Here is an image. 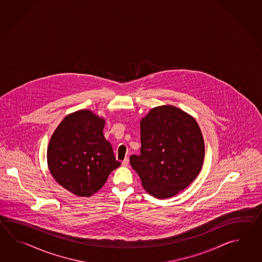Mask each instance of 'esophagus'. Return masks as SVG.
Instances as JSON below:
<instances>
[{"mask_svg":"<svg viewBox=\"0 0 262 262\" xmlns=\"http://www.w3.org/2000/svg\"><path fill=\"white\" fill-rule=\"evenodd\" d=\"M129 164V158L128 157H126L123 162H122V166L123 167H127Z\"/></svg>","mask_w":262,"mask_h":262,"instance_id":"1","label":"esophagus"}]
</instances>
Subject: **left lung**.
I'll list each match as a JSON object with an SVG mask.
<instances>
[{
    "instance_id": "obj_1",
    "label": "left lung",
    "mask_w": 262,
    "mask_h": 262,
    "mask_svg": "<svg viewBox=\"0 0 262 262\" xmlns=\"http://www.w3.org/2000/svg\"><path fill=\"white\" fill-rule=\"evenodd\" d=\"M140 142V155L130 156V164L144 189L157 199L176 195L201 171V129L195 119L175 106H157L141 120Z\"/></svg>"
}]
</instances>
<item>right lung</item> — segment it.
I'll return each instance as SVG.
<instances>
[{"label": "right lung", "instance_id": "1", "mask_svg": "<svg viewBox=\"0 0 262 262\" xmlns=\"http://www.w3.org/2000/svg\"><path fill=\"white\" fill-rule=\"evenodd\" d=\"M105 121L90 111H79L62 120L50 139L48 164L62 187L79 196H90L121 166L103 135Z\"/></svg>", "mask_w": 262, "mask_h": 262}]
</instances>
